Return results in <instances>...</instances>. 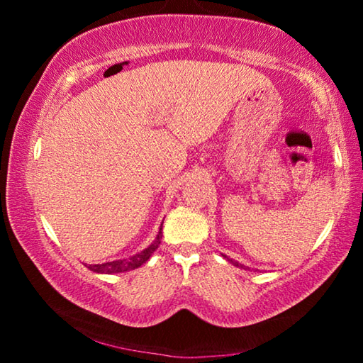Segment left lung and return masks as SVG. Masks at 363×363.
Instances as JSON below:
<instances>
[{"mask_svg": "<svg viewBox=\"0 0 363 363\" xmlns=\"http://www.w3.org/2000/svg\"><path fill=\"white\" fill-rule=\"evenodd\" d=\"M232 262H233V264H235V266H238V267H243V269H247V267H245V266H243V264H240V262H237V261H233V259H232Z\"/></svg>", "mask_w": 363, "mask_h": 363, "instance_id": "obj_1", "label": "left lung"}]
</instances>
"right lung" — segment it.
Listing matches in <instances>:
<instances>
[{
	"label": "right lung",
	"instance_id": "obj_1",
	"mask_svg": "<svg viewBox=\"0 0 363 363\" xmlns=\"http://www.w3.org/2000/svg\"><path fill=\"white\" fill-rule=\"evenodd\" d=\"M162 227H160L155 240H153L149 247L144 248L143 251H139V253L133 255L130 257H120V259H110L99 264H86V267L101 274H116V272H125V270H133V269L140 267L153 255V251L160 247V243H162V237H163Z\"/></svg>",
	"mask_w": 363,
	"mask_h": 363
}]
</instances>
